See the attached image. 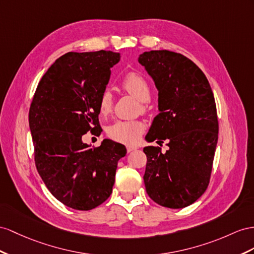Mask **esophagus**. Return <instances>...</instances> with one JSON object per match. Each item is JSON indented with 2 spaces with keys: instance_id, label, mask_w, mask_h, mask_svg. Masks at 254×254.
Segmentation results:
<instances>
[{
  "instance_id": "34e87169",
  "label": "esophagus",
  "mask_w": 254,
  "mask_h": 254,
  "mask_svg": "<svg viewBox=\"0 0 254 254\" xmlns=\"http://www.w3.org/2000/svg\"><path fill=\"white\" fill-rule=\"evenodd\" d=\"M136 149H137V147H136V146H127V152L134 151V150H136Z\"/></svg>"
}]
</instances>
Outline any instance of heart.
Returning a JSON list of instances; mask_svg holds the SVG:
<instances>
[{"label":"heart","mask_w":254,"mask_h":254,"mask_svg":"<svg viewBox=\"0 0 254 254\" xmlns=\"http://www.w3.org/2000/svg\"><path fill=\"white\" fill-rule=\"evenodd\" d=\"M122 89L128 94L133 95L141 103L150 100V86L144 77L137 73H128L121 81ZM145 107V106H142ZM113 109V95L109 91H104L99 100V113L101 116H107ZM144 125L140 121H123L119 120L109 126L106 129L110 138L125 142V144H134L140 138L144 132Z\"/></svg>","instance_id":"b5f03b06"}]
</instances>
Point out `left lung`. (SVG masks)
I'll use <instances>...</instances> for the list:
<instances>
[{"instance_id": "1", "label": "left lung", "mask_w": 254, "mask_h": 254, "mask_svg": "<svg viewBox=\"0 0 254 254\" xmlns=\"http://www.w3.org/2000/svg\"><path fill=\"white\" fill-rule=\"evenodd\" d=\"M138 62L159 91V112L146 140H168V150L144 148V183L155 203L173 209L193 204L209 185L218 142L217 107L210 84L196 64L168 50L141 54Z\"/></svg>"}]
</instances>
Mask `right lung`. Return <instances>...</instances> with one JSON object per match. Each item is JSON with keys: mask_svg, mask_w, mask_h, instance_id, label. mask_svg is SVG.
<instances>
[{"mask_svg": "<svg viewBox=\"0 0 254 254\" xmlns=\"http://www.w3.org/2000/svg\"><path fill=\"white\" fill-rule=\"evenodd\" d=\"M120 54L67 53L38 82L29 112L37 172L54 196L76 210H90L113 192L126 147L110 139L90 148L82 135L99 131V100Z\"/></svg>", "mask_w": 254, "mask_h": 254, "instance_id": "right-lung-1", "label": "right lung"}]
</instances>
